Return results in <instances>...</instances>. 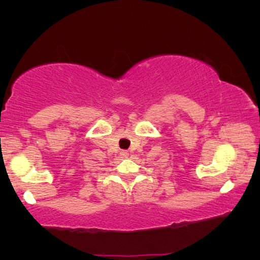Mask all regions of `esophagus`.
I'll use <instances>...</instances> for the list:
<instances>
[{
  "label": "esophagus",
  "mask_w": 260,
  "mask_h": 260,
  "mask_svg": "<svg viewBox=\"0 0 260 260\" xmlns=\"http://www.w3.org/2000/svg\"><path fill=\"white\" fill-rule=\"evenodd\" d=\"M129 153H128V151H126V150H122V151H120V156L121 157H124V158H126L127 156H128Z\"/></svg>",
  "instance_id": "obj_1"
}]
</instances>
